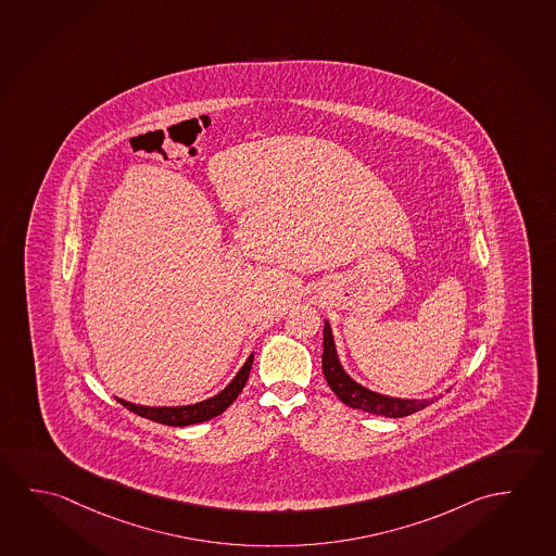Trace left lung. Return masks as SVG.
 <instances>
[{"label":"left lung","mask_w":556,"mask_h":556,"mask_svg":"<svg viewBox=\"0 0 556 556\" xmlns=\"http://www.w3.org/2000/svg\"><path fill=\"white\" fill-rule=\"evenodd\" d=\"M323 372L327 379L328 387L332 388L336 396L344 402L345 406L363 409L367 414L382 415V417H406L419 409L432 404V400H400V397H388L377 392H370L355 380L350 379L342 369L336 355L334 340L330 332V325L325 323L323 332Z\"/></svg>","instance_id":"left-lung-1"}]
</instances>
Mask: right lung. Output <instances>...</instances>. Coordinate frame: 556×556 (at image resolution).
<instances>
[{"instance_id":"obj_1","label":"right lung","mask_w":556,"mask_h":556,"mask_svg":"<svg viewBox=\"0 0 556 556\" xmlns=\"http://www.w3.org/2000/svg\"><path fill=\"white\" fill-rule=\"evenodd\" d=\"M251 365H253V355H249L248 362H245V365H243L238 375H236V379L231 380L228 387L222 390L220 394L208 397V400H204L201 404H194V406H135L131 402H125V400H119V397H117V402H119L122 406L127 407L132 414L147 417V419L156 421V424L169 425V427H187V425L203 424V421H208L212 417L220 415L222 412H226V409L231 406V402L241 394V390H243L245 382H248Z\"/></svg>"}]
</instances>
